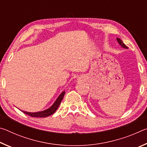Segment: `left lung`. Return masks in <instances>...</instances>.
Instances as JSON below:
<instances>
[{
  "label": "left lung",
  "mask_w": 147,
  "mask_h": 147,
  "mask_svg": "<svg viewBox=\"0 0 147 147\" xmlns=\"http://www.w3.org/2000/svg\"><path fill=\"white\" fill-rule=\"evenodd\" d=\"M117 41L119 42V43L123 47H124V48H126V49H127V46L125 44H124L123 41H122V40H121L119 38H117Z\"/></svg>",
  "instance_id": "1"
}]
</instances>
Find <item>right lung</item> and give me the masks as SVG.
<instances>
[{"mask_svg":"<svg viewBox=\"0 0 147 147\" xmlns=\"http://www.w3.org/2000/svg\"><path fill=\"white\" fill-rule=\"evenodd\" d=\"M65 93V91L62 92L60 95L58 96V98H57V100H56L55 102L54 103L53 105L48 109H46V110L43 111H39V112H35V113L26 112V111H22L25 114H26V115H30V117H46L51 115L52 114H53L56 111V109H58L59 104H60L62 100V99L63 98Z\"/></svg>","mask_w":147,"mask_h":147,"instance_id":"1","label":"right lung"}]
</instances>
